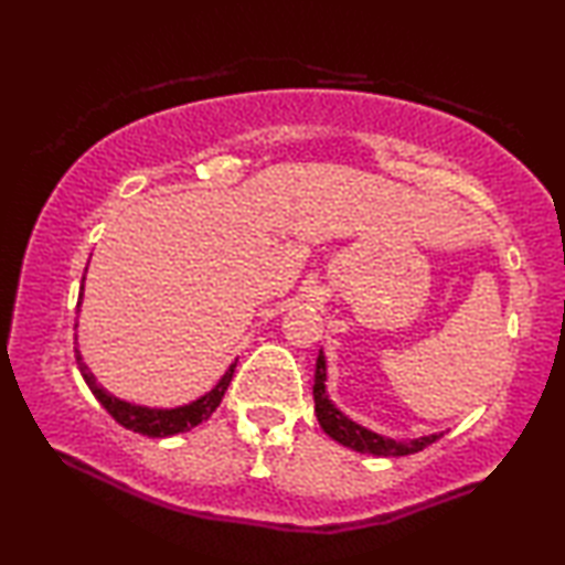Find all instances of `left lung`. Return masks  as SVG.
Segmentation results:
<instances>
[{
    "label": "left lung",
    "mask_w": 565,
    "mask_h": 565,
    "mask_svg": "<svg viewBox=\"0 0 565 565\" xmlns=\"http://www.w3.org/2000/svg\"><path fill=\"white\" fill-rule=\"evenodd\" d=\"M315 412L317 419L324 433L337 440L339 445L349 447V450L377 455V458H402V455H412L425 450L427 445L440 440L443 433L437 435H425L417 437V440H392V437H384L372 433L362 425H356L354 419H349L342 409H337L334 402L327 395V360L324 352L317 356V372H315Z\"/></svg>",
    "instance_id": "8db88e82"
}]
</instances>
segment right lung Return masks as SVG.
Segmentation results:
<instances>
[{
    "instance_id": "right-lung-1",
    "label": "right lung",
    "mask_w": 565,
    "mask_h": 565,
    "mask_svg": "<svg viewBox=\"0 0 565 565\" xmlns=\"http://www.w3.org/2000/svg\"><path fill=\"white\" fill-rule=\"evenodd\" d=\"M87 271V268H85ZM85 281V279H83ZM83 303V286H79V301L77 307ZM77 327V324H75ZM77 339V337H75ZM75 356H77V366H79V374H83V380L87 382V387L93 390V395L97 397V402L110 412L115 423H120L125 429H132V433H140V435H148V437H170V435H178V433H188V429L201 425L203 419H209L216 407L221 405L223 395H226L231 380H234V370H236V362L228 366L226 374L218 380L216 387L211 392H205L203 397L193 399L191 405H181V407H146V405H132V402H125L120 397H115L107 392L105 387H100L95 380V374L87 370V364L83 362V356L75 349Z\"/></svg>"
}]
</instances>
